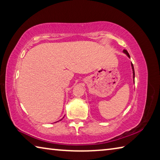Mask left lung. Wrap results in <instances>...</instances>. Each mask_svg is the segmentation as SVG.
Segmentation results:
<instances>
[{"instance_id": "obj_1", "label": "left lung", "mask_w": 160, "mask_h": 160, "mask_svg": "<svg viewBox=\"0 0 160 160\" xmlns=\"http://www.w3.org/2000/svg\"><path fill=\"white\" fill-rule=\"evenodd\" d=\"M123 53H125L127 56H128V57L130 58V55H129V53H128V51H127L126 50H125L124 49L123 50ZM131 67H132V73H133V80H134V78H135V71H134V67H133V65H132V63H131Z\"/></svg>"}]
</instances>
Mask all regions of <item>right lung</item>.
I'll list each match as a JSON object with an SVG mask.
<instances>
[{
    "instance_id": "obj_1",
    "label": "right lung",
    "mask_w": 160,
    "mask_h": 160,
    "mask_svg": "<svg viewBox=\"0 0 160 160\" xmlns=\"http://www.w3.org/2000/svg\"><path fill=\"white\" fill-rule=\"evenodd\" d=\"M61 120H62V119H61Z\"/></svg>"
}]
</instances>
